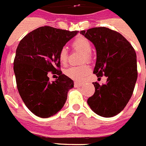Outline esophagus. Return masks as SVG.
Masks as SVG:
<instances>
[{"label": "esophagus", "mask_w": 146, "mask_h": 146, "mask_svg": "<svg viewBox=\"0 0 146 146\" xmlns=\"http://www.w3.org/2000/svg\"><path fill=\"white\" fill-rule=\"evenodd\" d=\"M82 83L81 82H74V86L75 87H80V86H82Z\"/></svg>", "instance_id": "esophagus-1"}]
</instances>
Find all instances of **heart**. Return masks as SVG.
<instances>
[{
  "label": "heart",
  "mask_w": 146,
  "mask_h": 146,
  "mask_svg": "<svg viewBox=\"0 0 146 146\" xmlns=\"http://www.w3.org/2000/svg\"><path fill=\"white\" fill-rule=\"evenodd\" d=\"M72 47L74 50H77L83 53L82 61L85 62L91 61V51L92 44L90 40L85 37H78L72 41ZM58 59L61 64H65L68 59V51L65 47L62 48L58 51ZM89 67L87 64H81L78 66H71L64 70V74L69 78L74 81H81L89 73Z\"/></svg>",
  "instance_id": "b5f03b06"
}]
</instances>
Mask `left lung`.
Instances as JSON below:
<instances>
[{
  "label": "left lung",
  "mask_w": 146,
  "mask_h": 146,
  "mask_svg": "<svg viewBox=\"0 0 146 146\" xmlns=\"http://www.w3.org/2000/svg\"><path fill=\"white\" fill-rule=\"evenodd\" d=\"M80 33L96 49L93 73L97 77H107L106 85L93 82L95 92L87 102L98 115L113 117L123 110L134 91L138 77L135 49L120 33L107 27H93Z\"/></svg>",
  "instance_id": "8db88e82"
}]
</instances>
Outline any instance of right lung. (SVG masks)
<instances>
[{"label": "right lung", "mask_w": 146, "mask_h": 146, "mask_svg": "<svg viewBox=\"0 0 146 146\" xmlns=\"http://www.w3.org/2000/svg\"><path fill=\"white\" fill-rule=\"evenodd\" d=\"M77 33L40 27L28 33L17 46L14 61L17 90L27 108L40 118L58 112L74 87V82L59 70L58 51ZM49 71L56 73L59 78L49 82Z\"/></svg>", "instance_id": "1"}]
</instances>
